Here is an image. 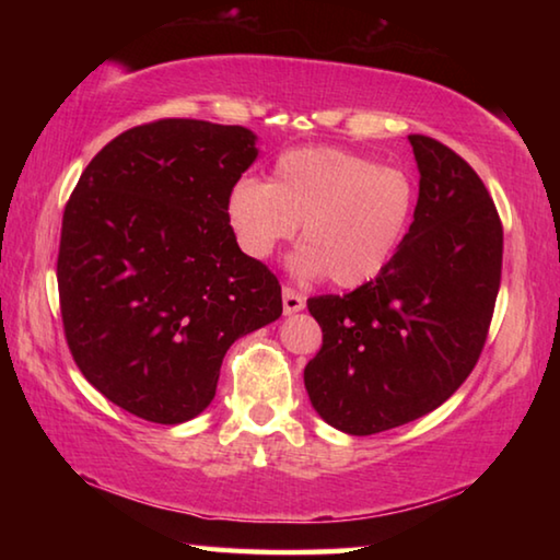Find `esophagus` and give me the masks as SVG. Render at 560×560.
I'll return each mask as SVG.
<instances>
[{
    "mask_svg": "<svg viewBox=\"0 0 560 560\" xmlns=\"http://www.w3.org/2000/svg\"><path fill=\"white\" fill-rule=\"evenodd\" d=\"M306 306V299L301 296L299 291H293L291 287H283V314H299V311Z\"/></svg>",
    "mask_w": 560,
    "mask_h": 560,
    "instance_id": "34e87169",
    "label": "esophagus"
}]
</instances>
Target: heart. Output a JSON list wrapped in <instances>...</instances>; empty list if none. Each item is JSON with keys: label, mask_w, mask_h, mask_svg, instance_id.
Here are the masks:
<instances>
[{"label": "heart", "mask_w": 560, "mask_h": 560, "mask_svg": "<svg viewBox=\"0 0 560 560\" xmlns=\"http://www.w3.org/2000/svg\"><path fill=\"white\" fill-rule=\"evenodd\" d=\"M415 207L417 187L405 170L343 148H296L277 160L271 183L240 179L226 214L252 259H267L303 222L293 269L358 289L390 267Z\"/></svg>", "instance_id": "b5f03b06"}]
</instances>
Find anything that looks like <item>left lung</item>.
I'll list each match as a JSON object with an SVG mask.
<instances>
[{
  "label": "left lung",
  "mask_w": 560,
  "mask_h": 560,
  "mask_svg": "<svg viewBox=\"0 0 560 560\" xmlns=\"http://www.w3.org/2000/svg\"><path fill=\"white\" fill-rule=\"evenodd\" d=\"M420 197L400 252L371 283L311 296L324 346L303 383L348 434H377L432 412L485 350L501 283L504 226L462 155L415 132Z\"/></svg>",
  "instance_id": "left-lung-1"
}]
</instances>
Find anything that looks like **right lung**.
<instances>
[{
    "mask_svg": "<svg viewBox=\"0 0 560 560\" xmlns=\"http://www.w3.org/2000/svg\"><path fill=\"white\" fill-rule=\"evenodd\" d=\"M254 132L143 122L101 150L61 222L59 306L83 377L140 420L179 424L212 402L222 358L281 316V283L232 232Z\"/></svg>",
    "mask_w": 560,
    "mask_h": 560,
    "instance_id": "add662e5",
    "label": "right lung"
}]
</instances>
